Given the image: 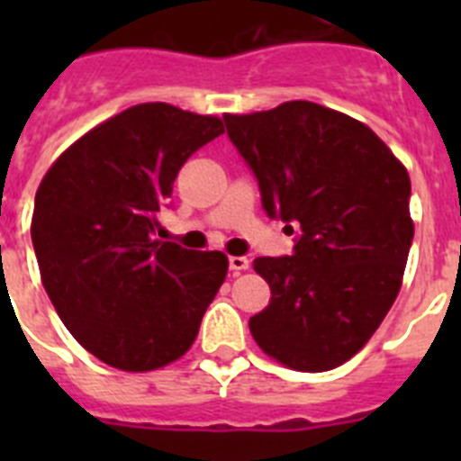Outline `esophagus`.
<instances>
[{
  "label": "esophagus",
  "mask_w": 461,
  "mask_h": 461,
  "mask_svg": "<svg viewBox=\"0 0 461 461\" xmlns=\"http://www.w3.org/2000/svg\"><path fill=\"white\" fill-rule=\"evenodd\" d=\"M249 258H247V256H230V258H228V267H230V270L233 272H244V270H249Z\"/></svg>",
  "instance_id": "obj_1"
}]
</instances>
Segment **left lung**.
Segmentation results:
<instances>
[{"label":"left lung","instance_id":"left-lung-1","mask_svg":"<svg viewBox=\"0 0 461 461\" xmlns=\"http://www.w3.org/2000/svg\"><path fill=\"white\" fill-rule=\"evenodd\" d=\"M223 122L266 214L295 230L291 256L254 260L272 297L249 319L251 335L297 372L339 367L402 286L413 242L409 173L369 126L312 101Z\"/></svg>","mask_w":461,"mask_h":461}]
</instances>
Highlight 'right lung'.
I'll list each match as a JSON object with an SVG mask.
<instances>
[{"label":"right lung","instance_id":"add662e5","mask_svg":"<svg viewBox=\"0 0 461 461\" xmlns=\"http://www.w3.org/2000/svg\"><path fill=\"white\" fill-rule=\"evenodd\" d=\"M219 117L140 104L73 142L34 201L32 244L62 323L110 367L149 372L189 351L226 279L221 251L154 240L186 158Z\"/></svg>","mask_w":461,"mask_h":461}]
</instances>
